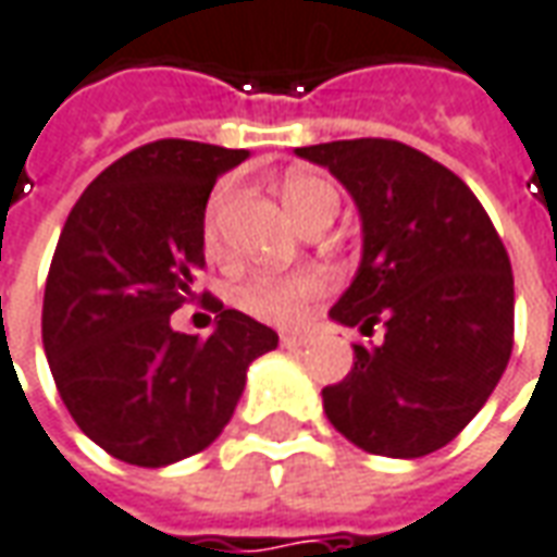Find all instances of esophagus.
Segmentation results:
<instances>
[{
    "label": "esophagus",
    "instance_id": "34e87169",
    "mask_svg": "<svg viewBox=\"0 0 557 557\" xmlns=\"http://www.w3.org/2000/svg\"><path fill=\"white\" fill-rule=\"evenodd\" d=\"M280 344L286 346V349H301V346L310 344V334H283Z\"/></svg>",
    "mask_w": 557,
    "mask_h": 557
}]
</instances>
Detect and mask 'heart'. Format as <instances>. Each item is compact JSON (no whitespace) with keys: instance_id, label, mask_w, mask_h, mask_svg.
Wrapping results in <instances>:
<instances>
[{"instance_id":"heart-1","label":"heart","mask_w":557,"mask_h":557,"mask_svg":"<svg viewBox=\"0 0 557 557\" xmlns=\"http://www.w3.org/2000/svg\"><path fill=\"white\" fill-rule=\"evenodd\" d=\"M225 189H216L208 201V211L201 220V240L208 250L220 247V213L225 208ZM283 205L292 220L305 228L310 220L322 213H337L341 196L329 181L313 174H292L283 184ZM325 292V280L317 271H298V274H256L235 289V305L250 317L271 322V325H295L305 317V310Z\"/></svg>"}]
</instances>
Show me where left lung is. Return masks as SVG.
Here are the masks:
<instances>
[{
  "label": "left lung",
  "instance_id": "obj_1",
  "mask_svg": "<svg viewBox=\"0 0 557 557\" xmlns=\"http://www.w3.org/2000/svg\"><path fill=\"white\" fill-rule=\"evenodd\" d=\"M349 189L361 213L359 274L332 319L373 337L322 388L325 416L371 455L419 458L461 434L512 352V268L470 186L392 138L298 147Z\"/></svg>",
  "mask_w": 557,
  "mask_h": 557
}]
</instances>
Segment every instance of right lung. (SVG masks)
I'll list each match as a JSON object with an SVG mask.
<instances>
[{
    "instance_id": "add662e5",
    "label": "right lung",
    "mask_w": 557,
    "mask_h": 557,
    "mask_svg": "<svg viewBox=\"0 0 557 557\" xmlns=\"http://www.w3.org/2000/svg\"><path fill=\"white\" fill-rule=\"evenodd\" d=\"M250 157L162 138L120 157L77 198L45 286L41 337L65 410L89 441L138 468L211 446L252 359L277 332L201 292L211 337L171 329L205 265L201 220L216 177Z\"/></svg>"
}]
</instances>
